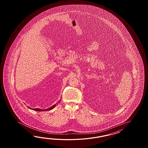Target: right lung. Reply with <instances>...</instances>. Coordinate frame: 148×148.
<instances>
[{
	"instance_id": "1",
	"label": "right lung",
	"mask_w": 148,
	"mask_h": 148,
	"mask_svg": "<svg viewBox=\"0 0 148 148\" xmlns=\"http://www.w3.org/2000/svg\"><path fill=\"white\" fill-rule=\"evenodd\" d=\"M59 101H58V103H59ZM56 106V104H55V105H54L52 106H51V107H50V108H47V109H45V110H42V109H40V108H32L31 107H28L29 109H31V110H35V111H38V112H41V111H47V110H52L53 108H54Z\"/></svg>"
}]
</instances>
